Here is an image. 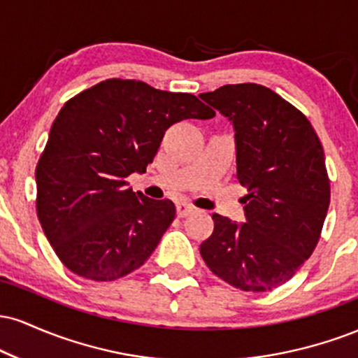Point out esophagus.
<instances>
[{"instance_id": "esophagus-1", "label": "esophagus", "mask_w": 358, "mask_h": 358, "mask_svg": "<svg viewBox=\"0 0 358 358\" xmlns=\"http://www.w3.org/2000/svg\"><path fill=\"white\" fill-rule=\"evenodd\" d=\"M193 212H195V207H193L192 203H187V202L176 203V215L178 217H187Z\"/></svg>"}]
</instances>
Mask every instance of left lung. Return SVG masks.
<instances>
[{
	"label": "left lung",
	"instance_id": "left-lung-1",
	"mask_svg": "<svg viewBox=\"0 0 358 358\" xmlns=\"http://www.w3.org/2000/svg\"><path fill=\"white\" fill-rule=\"evenodd\" d=\"M200 97L232 121L244 224L213 213L200 244L215 276L262 293L289 281L313 254L330 205L323 146L308 117L264 85L229 84Z\"/></svg>",
	"mask_w": 358,
	"mask_h": 358
}]
</instances>
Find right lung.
<instances>
[{
    "label": "right lung",
    "instance_id": "obj_1",
    "mask_svg": "<svg viewBox=\"0 0 358 358\" xmlns=\"http://www.w3.org/2000/svg\"><path fill=\"white\" fill-rule=\"evenodd\" d=\"M215 110L193 94L108 79L64 104L36 163V215L55 254L77 276L114 281L153 254L175 219L171 200L127 187L145 173L165 131Z\"/></svg>",
    "mask_w": 358,
    "mask_h": 358
}]
</instances>
